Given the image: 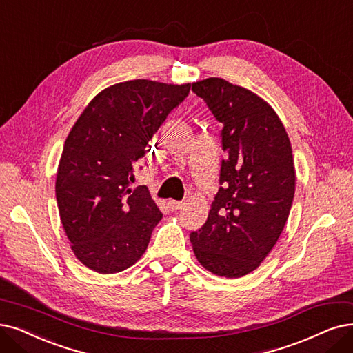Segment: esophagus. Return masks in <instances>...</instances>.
Here are the masks:
<instances>
[{"label":"esophagus","mask_w":353,"mask_h":353,"mask_svg":"<svg viewBox=\"0 0 353 353\" xmlns=\"http://www.w3.org/2000/svg\"><path fill=\"white\" fill-rule=\"evenodd\" d=\"M168 207H169V210L171 211H176V210H181L182 207H184V204H182L181 201H174V200H171L168 203Z\"/></svg>","instance_id":"34e87169"}]
</instances>
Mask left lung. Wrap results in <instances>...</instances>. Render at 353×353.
Returning <instances> with one entry per match:
<instances>
[{"mask_svg":"<svg viewBox=\"0 0 353 353\" xmlns=\"http://www.w3.org/2000/svg\"><path fill=\"white\" fill-rule=\"evenodd\" d=\"M223 124L220 188L207 221L191 232L199 262L219 276L239 278L261 265L287 223L295 192L288 134L272 107L221 78L192 83Z\"/></svg>","mask_w":353,"mask_h":353,"instance_id":"obj_1","label":"left lung"}]
</instances>
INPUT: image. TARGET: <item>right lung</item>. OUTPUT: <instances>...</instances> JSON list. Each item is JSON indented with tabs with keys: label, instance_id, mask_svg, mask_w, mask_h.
I'll return each instance as SVG.
<instances>
[{
	"label": "right lung",
	"instance_id": "add662e5",
	"mask_svg": "<svg viewBox=\"0 0 353 353\" xmlns=\"http://www.w3.org/2000/svg\"><path fill=\"white\" fill-rule=\"evenodd\" d=\"M190 90V83L148 79L116 83L94 98L69 132L56 200L70 248L90 270L121 272L145 253L162 213L146 185L134 187V168Z\"/></svg>",
	"mask_w": 353,
	"mask_h": 353
}]
</instances>
